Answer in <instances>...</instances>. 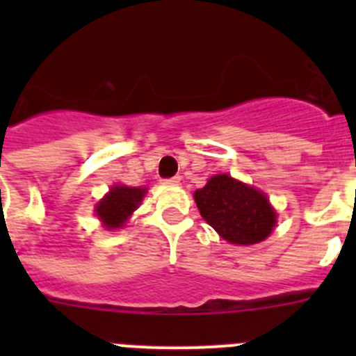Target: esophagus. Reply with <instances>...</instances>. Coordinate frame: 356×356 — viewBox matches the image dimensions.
<instances>
[{
    "label": "esophagus",
    "mask_w": 356,
    "mask_h": 356,
    "mask_svg": "<svg viewBox=\"0 0 356 356\" xmlns=\"http://www.w3.org/2000/svg\"><path fill=\"white\" fill-rule=\"evenodd\" d=\"M162 184H165V185H178V184H180V176H172V178H165V180H162Z\"/></svg>",
    "instance_id": "esophagus-1"
}]
</instances>
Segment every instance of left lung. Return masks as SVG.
<instances>
[{
    "label": "left lung",
    "instance_id": "obj_1",
    "mask_svg": "<svg viewBox=\"0 0 356 356\" xmlns=\"http://www.w3.org/2000/svg\"><path fill=\"white\" fill-rule=\"evenodd\" d=\"M201 217L232 244H257L271 234L275 210L266 194L228 175H216L194 193Z\"/></svg>",
    "mask_w": 356,
    "mask_h": 356
}]
</instances>
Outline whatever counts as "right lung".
<instances>
[{"instance_id": "obj_1", "label": "right lung", "mask_w": 356, "mask_h": 356, "mask_svg": "<svg viewBox=\"0 0 356 356\" xmlns=\"http://www.w3.org/2000/svg\"><path fill=\"white\" fill-rule=\"evenodd\" d=\"M144 193H146V188L122 187V185L112 187V191L96 207L97 217L105 222L106 228H121L130 217V213L139 207Z\"/></svg>"}]
</instances>
